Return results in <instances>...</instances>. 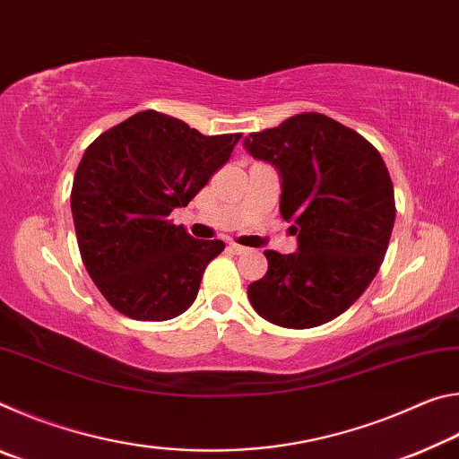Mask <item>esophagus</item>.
<instances>
[{
  "label": "esophagus",
  "mask_w": 459,
  "mask_h": 459,
  "mask_svg": "<svg viewBox=\"0 0 459 459\" xmlns=\"http://www.w3.org/2000/svg\"><path fill=\"white\" fill-rule=\"evenodd\" d=\"M229 248H230L232 253H237V255H243V253H247V251H248L247 247H240V245H237V243H230V245H229Z\"/></svg>",
  "instance_id": "34e87169"
}]
</instances>
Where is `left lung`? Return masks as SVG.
I'll list each match as a JSON object with an SVG mask.
<instances>
[{
	"mask_svg": "<svg viewBox=\"0 0 459 459\" xmlns=\"http://www.w3.org/2000/svg\"><path fill=\"white\" fill-rule=\"evenodd\" d=\"M281 176L279 211L298 251H265L267 273L248 285L261 317L316 328L346 312L375 279L394 224V192L380 153L351 127L301 113L243 139Z\"/></svg>",
	"mask_w": 459,
	"mask_h": 459,
	"instance_id": "1",
	"label": "left lung"
}]
</instances>
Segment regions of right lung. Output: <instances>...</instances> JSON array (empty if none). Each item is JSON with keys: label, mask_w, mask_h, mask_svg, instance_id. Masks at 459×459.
<instances>
[{"label": "right lung", "mask_w": 459, "mask_h": 459, "mask_svg": "<svg viewBox=\"0 0 459 459\" xmlns=\"http://www.w3.org/2000/svg\"><path fill=\"white\" fill-rule=\"evenodd\" d=\"M238 139L142 111L87 147L71 194L76 240L91 279L117 312L164 322L196 299L224 243L192 238L168 216L188 206Z\"/></svg>", "instance_id": "obj_1"}]
</instances>
